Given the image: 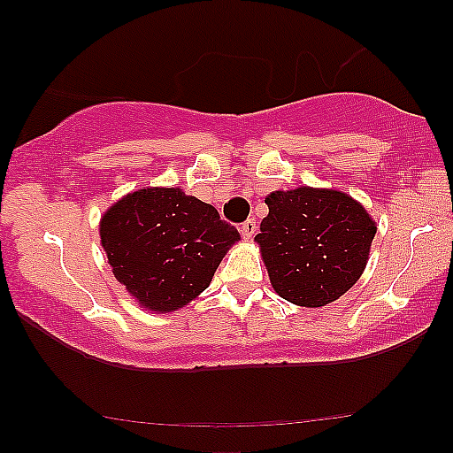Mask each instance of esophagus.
I'll list each match as a JSON object with an SVG mask.
<instances>
[{
	"mask_svg": "<svg viewBox=\"0 0 453 453\" xmlns=\"http://www.w3.org/2000/svg\"><path fill=\"white\" fill-rule=\"evenodd\" d=\"M256 232H257V223H256V219H247L241 226V234L244 238H253L256 236Z\"/></svg>",
	"mask_w": 453,
	"mask_h": 453,
	"instance_id": "obj_1",
	"label": "esophagus"
}]
</instances>
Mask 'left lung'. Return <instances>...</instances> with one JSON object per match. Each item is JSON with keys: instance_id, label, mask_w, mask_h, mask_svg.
Segmentation results:
<instances>
[{"instance_id": "8db88e82", "label": "left lung", "mask_w": 453, "mask_h": 453, "mask_svg": "<svg viewBox=\"0 0 453 453\" xmlns=\"http://www.w3.org/2000/svg\"><path fill=\"white\" fill-rule=\"evenodd\" d=\"M256 241L274 292L298 306H326L349 292L366 268L375 221L334 189L298 187L266 197Z\"/></svg>"}]
</instances>
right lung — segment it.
Instances as JSON below:
<instances>
[{"label": "right lung", "mask_w": 453, "mask_h": 453, "mask_svg": "<svg viewBox=\"0 0 453 453\" xmlns=\"http://www.w3.org/2000/svg\"><path fill=\"white\" fill-rule=\"evenodd\" d=\"M100 238L112 274L140 306L170 313L209 288L241 234L179 187H149L104 212Z\"/></svg>", "instance_id": "right-lung-1"}]
</instances>
